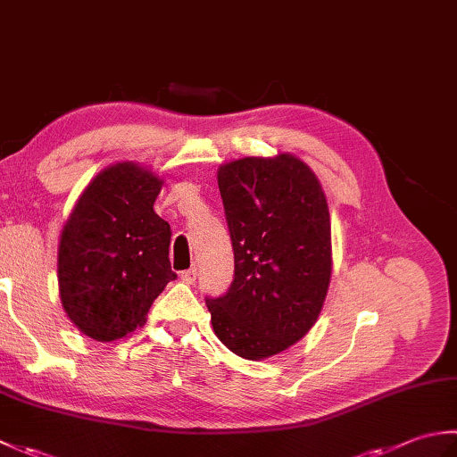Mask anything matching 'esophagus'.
Segmentation results:
<instances>
[{"instance_id": "esophagus-1", "label": "esophagus", "mask_w": 457, "mask_h": 457, "mask_svg": "<svg viewBox=\"0 0 457 457\" xmlns=\"http://www.w3.org/2000/svg\"><path fill=\"white\" fill-rule=\"evenodd\" d=\"M196 275H198L196 267H192V269L182 270V273H180V280H182V283H187V285H192L194 280H196Z\"/></svg>"}]
</instances>
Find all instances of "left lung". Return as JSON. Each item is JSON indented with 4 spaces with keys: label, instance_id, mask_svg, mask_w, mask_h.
Masks as SVG:
<instances>
[{
    "label": "left lung",
    "instance_id": "8db88e82",
    "mask_svg": "<svg viewBox=\"0 0 457 457\" xmlns=\"http://www.w3.org/2000/svg\"><path fill=\"white\" fill-rule=\"evenodd\" d=\"M234 280L206 296L213 332L244 359L285 352L314 326L332 275V231L316 174L293 154L218 170Z\"/></svg>",
    "mask_w": 457,
    "mask_h": 457
}]
</instances>
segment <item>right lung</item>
Listing matches in <instances>:
<instances>
[{
  "label": "right lung",
  "instance_id": "1",
  "mask_svg": "<svg viewBox=\"0 0 457 457\" xmlns=\"http://www.w3.org/2000/svg\"><path fill=\"white\" fill-rule=\"evenodd\" d=\"M161 184L137 164H113L88 184L62 229V306L98 342L141 326L153 300L177 278L169 261L170 226L153 210Z\"/></svg>",
  "mask_w": 457,
  "mask_h": 457
}]
</instances>
